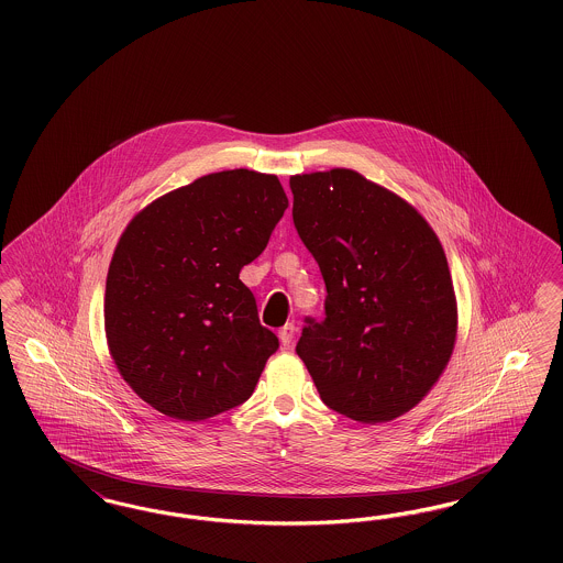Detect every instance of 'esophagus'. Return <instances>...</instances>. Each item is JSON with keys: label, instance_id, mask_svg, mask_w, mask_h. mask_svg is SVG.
<instances>
[{"label": "esophagus", "instance_id": "34e87169", "mask_svg": "<svg viewBox=\"0 0 563 563\" xmlns=\"http://www.w3.org/2000/svg\"><path fill=\"white\" fill-rule=\"evenodd\" d=\"M294 331H295L294 324H291V322H287V324H285V327H283V329H280V338H283V340H285V342H289V340H291V338H294Z\"/></svg>", "mask_w": 563, "mask_h": 563}]
</instances>
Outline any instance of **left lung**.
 Instances as JSON below:
<instances>
[{"mask_svg": "<svg viewBox=\"0 0 563 563\" xmlns=\"http://www.w3.org/2000/svg\"><path fill=\"white\" fill-rule=\"evenodd\" d=\"M289 200L274 175H207L136 214L106 287L109 350L134 393L177 420L246 401L278 338L241 269L268 246Z\"/></svg>", "mask_w": 563, "mask_h": 563, "instance_id": "obj_1", "label": "left lung"}]
</instances>
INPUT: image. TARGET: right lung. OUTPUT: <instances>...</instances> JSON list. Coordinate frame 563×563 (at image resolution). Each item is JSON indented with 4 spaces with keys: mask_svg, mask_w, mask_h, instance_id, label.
I'll return each mask as SVG.
<instances>
[{
    "mask_svg": "<svg viewBox=\"0 0 563 563\" xmlns=\"http://www.w3.org/2000/svg\"><path fill=\"white\" fill-rule=\"evenodd\" d=\"M294 223L321 268L324 319L295 346L322 402L375 424L409 411L443 374L455 340L445 253L407 202L349 168L291 179Z\"/></svg>",
    "mask_w": 563,
    "mask_h": 563,
    "instance_id": "1",
    "label": "right lung"
}]
</instances>
